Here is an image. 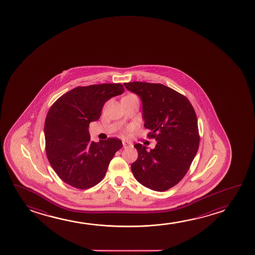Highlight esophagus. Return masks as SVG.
Masks as SVG:
<instances>
[{
  "instance_id": "obj_1",
  "label": "esophagus",
  "mask_w": 255,
  "mask_h": 255,
  "mask_svg": "<svg viewBox=\"0 0 255 255\" xmlns=\"http://www.w3.org/2000/svg\"><path fill=\"white\" fill-rule=\"evenodd\" d=\"M129 145H130V143H129V142H127L126 140L123 141V146H124V148H127V147H129Z\"/></svg>"
}]
</instances>
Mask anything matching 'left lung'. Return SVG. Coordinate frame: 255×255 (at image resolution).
<instances>
[{
    "instance_id": "obj_1",
    "label": "left lung",
    "mask_w": 255,
    "mask_h": 255,
    "mask_svg": "<svg viewBox=\"0 0 255 255\" xmlns=\"http://www.w3.org/2000/svg\"><path fill=\"white\" fill-rule=\"evenodd\" d=\"M124 85L141 99L143 126L157 141L150 151L141 143L134 145L138 157L130 166L133 175L147 188L164 192L184 178L199 150L195 111L185 96L163 84Z\"/></svg>"
}]
</instances>
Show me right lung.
<instances>
[{
	"label": "right lung",
	"mask_w": 255,
	"mask_h": 255,
	"mask_svg": "<svg viewBox=\"0 0 255 255\" xmlns=\"http://www.w3.org/2000/svg\"><path fill=\"white\" fill-rule=\"evenodd\" d=\"M124 91L120 84L77 87L49 109L44 125L47 157L53 170L68 185L91 188L105 177L122 141L112 137L98 143L91 141L89 126L98 121L109 99Z\"/></svg>",
	"instance_id": "1"
}]
</instances>
